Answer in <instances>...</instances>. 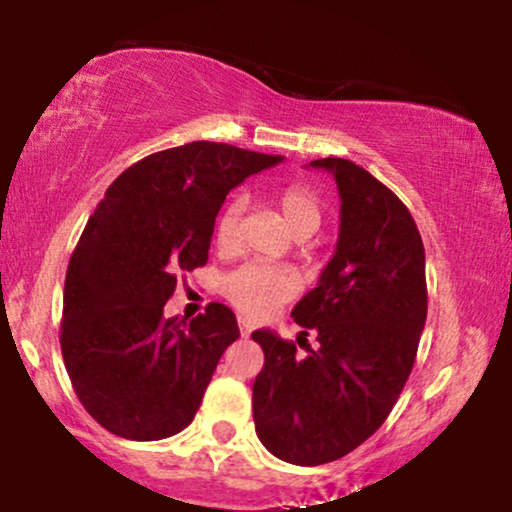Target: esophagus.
Wrapping results in <instances>:
<instances>
[{
	"label": "esophagus",
	"instance_id": "esophagus-1",
	"mask_svg": "<svg viewBox=\"0 0 512 512\" xmlns=\"http://www.w3.org/2000/svg\"><path fill=\"white\" fill-rule=\"evenodd\" d=\"M238 327H240V334H243V337H248V334L252 332V322L245 320V317H240Z\"/></svg>",
	"mask_w": 512,
	"mask_h": 512
}]
</instances>
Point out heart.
Masks as SVG:
<instances>
[{"instance_id":"b5f03b06","label":"heart","mask_w":512,"mask_h":512,"mask_svg":"<svg viewBox=\"0 0 512 512\" xmlns=\"http://www.w3.org/2000/svg\"><path fill=\"white\" fill-rule=\"evenodd\" d=\"M281 219L296 238H308L320 228L322 207L308 187L289 185L276 195ZM243 197H233L223 204L214 221V245L223 255H231L240 245V219H243ZM221 293L240 313L262 320L269 317L296 293V281L286 269L250 262L233 269L221 279Z\"/></svg>"}]
</instances>
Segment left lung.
<instances>
[{"instance_id":"8db88e82","label":"left lung","mask_w":512,"mask_h":512,"mask_svg":"<svg viewBox=\"0 0 512 512\" xmlns=\"http://www.w3.org/2000/svg\"><path fill=\"white\" fill-rule=\"evenodd\" d=\"M337 180L339 240L291 317L317 349L257 330L264 366L252 385L257 438L279 460L315 467L349 455L385 424L426 325L419 228L390 187L346 158H317ZM298 337V339H303ZM301 346V342H298Z\"/></svg>"}]
</instances>
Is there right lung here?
Listing matches in <instances>:
<instances>
[{
	"label": "right lung",
	"instance_id": "right-lung-1",
	"mask_svg": "<svg viewBox=\"0 0 512 512\" xmlns=\"http://www.w3.org/2000/svg\"><path fill=\"white\" fill-rule=\"evenodd\" d=\"M279 161L190 142L142 158L105 190L69 260L60 346L76 397L110 433L161 440L192 424L238 322L223 303L190 325L163 305L182 274L207 264L228 192Z\"/></svg>",
	"mask_w": 512,
	"mask_h": 512
}]
</instances>
